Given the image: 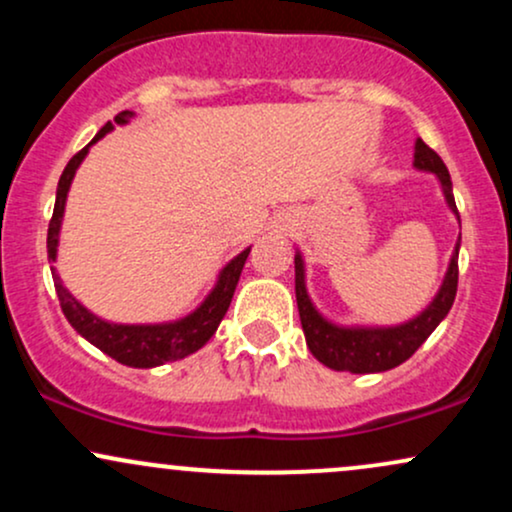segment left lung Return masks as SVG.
Returning <instances> with one entry per match:
<instances>
[{
  "instance_id": "obj_1",
  "label": "left lung",
  "mask_w": 512,
  "mask_h": 512,
  "mask_svg": "<svg viewBox=\"0 0 512 512\" xmlns=\"http://www.w3.org/2000/svg\"><path fill=\"white\" fill-rule=\"evenodd\" d=\"M414 168L433 173L440 182L445 202L452 214L460 221L455 207V195H452V180L443 158H440L431 146H426L421 139H416L414 146ZM462 233L457 238L455 250H452L448 272L443 276V284L433 301L421 310L419 315L402 325L390 327H366V325H337L327 320L315 303L310 301L308 286H305V262L301 250H296V303L298 315L305 334L310 354H313L322 366L332 370H346V373H383V370L397 368L419 349L421 344L431 337L445 315L450 313L457 293V255H460Z\"/></svg>"
}]
</instances>
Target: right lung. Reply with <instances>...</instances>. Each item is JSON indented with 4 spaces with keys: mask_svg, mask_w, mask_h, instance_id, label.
Instances as JSON below:
<instances>
[{
    "mask_svg": "<svg viewBox=\"0 0 512 512\" xmlns=\"http://www.w3.org/2000/svg\"><path fill=\"white\" fill-rule=\"evenodd\" d=\"M132 110H122L115 115V125H127L132 120ZM113 122H108L96 137L88 142L84 149L76 154L72 161L64 168L60 182H57V199H55V211H52V221L48 228V257L50 262H57V245H60V231H62V216H64V204H67L69 187L79 170L81 161H84L88 149L103 139L105 134L113 132ZM250 248H245L240 255L233 257L231 262L219 272L214 289L207 293L202 303L197 305L192 313L178 320L170 322H154V325H122V322H108L103 317L93 315L86 305H81L76 298L64 289L60 274L52 267V279H55L57 298H60L62 313L69 320V325L74 327L86 342H91L96 349H101L103 354L115 358L117 363L129 368H156L163 366L168 361H180V358L195 354L202 349L204 344L214 337V332L219 330L223 315H226L228 305H231L233 293H236L240 272H243L245 260H248Z\"/></svg>",
    "mask_w": 512,
    "mask_h": 512,
    "instance_id": "obj_1",
    "label": "right lung"
}]
</instances>
